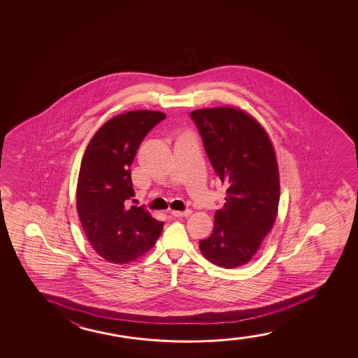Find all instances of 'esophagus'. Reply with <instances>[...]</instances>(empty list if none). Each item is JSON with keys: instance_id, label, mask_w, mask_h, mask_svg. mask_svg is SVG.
<instances>
[{"instance_id": "34e87169", "label": "esophagus", "mask_w": 358, "mask_h": 358, "mask_svg": "<svg viewBox=\"0 0 358 358\" xmlns=\"http://www.w3.org/2000/svg\"><path fill=\"white\" fill-rule=\"evenodd\" d=\"M172 216H175V217H188V216L191 215L192 210H186V211H176L171 210L170 213Z\"/></svg>"}]
</instances>
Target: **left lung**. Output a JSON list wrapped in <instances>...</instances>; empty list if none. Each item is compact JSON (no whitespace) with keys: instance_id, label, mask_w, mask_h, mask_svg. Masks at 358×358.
Returning a JSON list of instances; mask_svg holds the SVG:
<instances>
[{"instance_id":"8db88e82","label":"left lung","mask_w":358,"mask_h":358,"mask_svg":"<svg viewBox=\"0 0 358 358\" xmlns=\"http://www.w3.org/2000/svg\"><path fill=\"white\" fill-rule=\"evenodd\" d=\"M191 117L214 171L227 188L213 234L199 242V248L211 263L237 268L255 257L278 215L274 148L264 128L238 108H199Z\"/></svg>"}]
</instances>
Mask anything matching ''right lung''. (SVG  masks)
I'll list each match as a JSON object with an SVG mask.
<instances>
[{"mask_svg": "<svg viewBox=\"0 0 358 358\" xmlns=\"http://www.w3.org/2000/svg\"><path fill=\"white\" fill-rule=\"evenodd\" d=\"M159 111L139 110L118 115L103 123L84 152L77 211L94 250L103 259L124 264L155 245L162 221L143 206L128 208L134 196L131 165L144 137L165 120Z\"/></svg>", "mask_w": 358, "mask_h": 358, "instance_id": "obj_1", "label": "right lung"}]
</instances>
